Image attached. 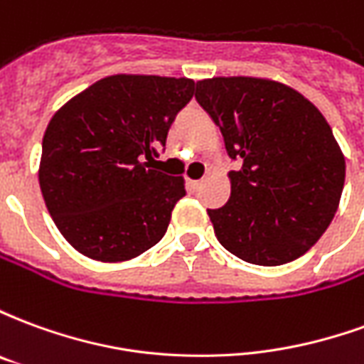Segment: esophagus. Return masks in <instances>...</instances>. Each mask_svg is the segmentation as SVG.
Masks as SVG:
<instances>
[{
	"mask_svg": "<svg viewBox=\"0 0 364 364\" xmlns=\"http://www.w3.org/2000/svg\"><path fill=\"white\" fill-rule=\"evenodd\" d=\"M200 185H203V181H200V179H198V181H189V187L193 191H197V189H200Z\"/></svg>",
	"mask_w": 364,
	"mask_h": 364,
	"instance_id": "esophagus-1",
	"label": "esophagus"
}]
</instances>
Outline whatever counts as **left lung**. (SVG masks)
<instances>
[{
  "label": "left lung",
  "mask_w": 364,
  "mask_h": 364,
  "mask_svg": "<svg viewBox=\"0 0 364 364\" xmlns=\"http://www.w3.org/2000/svg\"><path fill=\"white\" fill-rule=\"evenodd\" d=\"M195 99L242 164L230 171L228 203L208 210L218 242L265 267L304 255L333 220L345 183L328 120L292 87L259 77L203 80Z\"/></svg>",
  "instance_id": "obj_1"
}]
</instances>
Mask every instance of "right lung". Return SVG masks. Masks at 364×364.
<instances>
[{
	"label": "right lung",
	"mask_w": 364,
	"mask_h": 364,
	"mask_svg": "<svg viewBox=\"0 0 364 364\" xmlns=\"http://www.w3.org/2000/svg\"><path fill=\"white\" fill-rule=\"evenodd\" d=\"M195 82L109 75L60 109L43 138L38 181L62 236L95 261L132 259L166 234L181 177L154 169Z\"/></svg>",
	"instance_id": "1"
}]
</instances>
